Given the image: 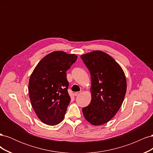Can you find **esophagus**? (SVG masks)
Returning <instances> with one entry per match:
<instances>
[{
    "label": "esophagus",
    "mask_w": 153,
    "mask_h": 153,
    "mask_svg": "<svg viewBox=\"0 0 153 153\" xmlns=\"http://www.w3.org/2000/svg\"><path fill=\"white\" fill-rule=\"evenodd\" d=\"M80 93H81L80 92H75V96H79V95L80 94Z\"/></svg>",
    "instance_id": "34e87169"
}]
</instances>
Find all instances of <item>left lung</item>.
<instances>
[{"label": "left lung", "mask_w": 153, "mask_h": 153, "mask_svg": "<svg viewBox=\"0 0 153 153\" xmlns=\"http://www.w3.org/2000/svg\"><path fill=\"white\" fill-rule=\"evenodd\" d=\"M80 57L91 76V101L82 112L90 124L100 126L110 121L121 108L127 89L126 76L121 66L102 51Z\"/></svg>", "instance_id": "obj_1"}]
</instances>
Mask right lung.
<instances>
[{
    "label": "right lung",
    "instance_id": "add662e5",
    "mask_svg": "<svg viewBox=\"0 0 153 153\" xmlns=\"http://www.w3.org/2000/svg\"><path fill=\"white\" fill-rule=\"evenodd\" d=\"M77 55L55 51L37 64L29 81V94L32 108L41 122L55 126L62 121L71 98L68 92L66 71Z\"/></svg>",
    "mask_w": 153,
    "mask_h": 153
}]
</instances>
